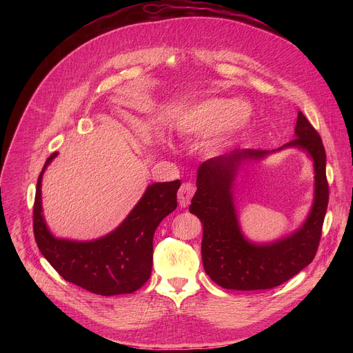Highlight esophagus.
Segmentation results:
<instances>
[{
	"label": "esophagus",
	"mask_w": 353,
	"mask_h": 353,
	"mask_svg": "<svg viewBox=\"0 0 353 353\" xmlns=\"http://www.w3.org/2000/svg\"><path fill=\"white\" fill-rule=\"evenodd\" d=\"M194 192H195V185L192 183H183L181 184V187L179 190V194H177L179 204H180L181 208L188 207Z\"/></svg>",
	"instance_id": "esophagus-1"
}]
</instances>
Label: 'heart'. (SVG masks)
I'll return each instance as SVG.
<instances>
[{"label": "heart", "instance_id": "obj_1", "mask_svg": "<svg viewBox=\"0 0 353 353\" xmlns=\"http://www.w3.org/2000/svg\"><path fill=\"white\" fill-rule=\"evenodd\" d=\"M250 110L239 99H207L179 112L173 128L184 137H201L223 128V132L208 143V152L215 155L228 150L250 120Z\"/></svg>", "mask_w": 353, "mask_h": 353}]
</instances>
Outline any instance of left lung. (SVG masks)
Masks as SVG:
<instances>
[{
  "instance_id": "1",
  "label": "left lung",
  "mask_w": 353,
  "mask_h": 353,
  "mask_svg": "<svg viewBox=\"0 0 353 353\" xmlns=\"http://www.w3.org/2000/svg\"><path fill=\"white\" fill-rule=\"evenodd\" d=\"M286 147L303 150L314 161L315 199L300 228L270 243H254L241 232L234 204V183L245 161H256ZM328 207L325 149L319 132L299 112L294 138L274 150L243 149L205 161L196 170V192L190 212L203 223L201 254L210 278L225 289H271L286 282L305 267L316 253Z\"/></svg>"
}]
</instances>
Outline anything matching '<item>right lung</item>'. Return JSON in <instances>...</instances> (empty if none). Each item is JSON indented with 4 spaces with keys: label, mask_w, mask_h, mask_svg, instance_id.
Returning a JSON list of instances; mask_svg holds the SVG:
<instances>
[{
    "label": "right lung",
    "mask_w": 353,
    "mask_h": 353,
    "mask_svg": "<svg viewBox=\"0 0 353 353\" xmlns=\"http://www.w3.org/2000/svg\"><path fill=\"white\" fill-rule=\"evenodd\" d=\"M57 155H50L37 179L33 232L40 253L65 281L92 293L116 296L138 290L152 272L155 230L177 208L180 180L148 185L127 218L106 236L85 241L59 239L48 230L41 207L43 174Z\"/></svg>",
    "instance_id": "obj_1"
}]
</instances>
